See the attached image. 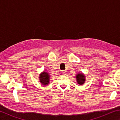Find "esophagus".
Returning <instances> with one entry per match:
<instances>
[{"label":"esophagus","mask_w":120,"mask_h":120,"mask_svg":"<svg viewBox=\"0 0 120 120\" xmlns=\"http://www.w3.org/2000/svg\"><path fill=\"white\" fill-rule=\"evenodd\" d=\"M66 71H64V70H62L61 71V74L62 75H66Z\"/></svg>","instance_id":"esophagus-1"}]
</instances>
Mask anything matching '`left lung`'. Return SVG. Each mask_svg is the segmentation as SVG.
<instances>
[{"mask_svg": "<svg viewBox=\"0 0 120 120\" xmlns=\"http://www.w3.org/2000/svg\"><path fill=\"white\" fill-rule=\"evenodd\" d=\"M76 81L79 85H82L86 81V77L83 73H78L76 76Z\"/></svg>", "mask_w": 120, "mask_h": 120, "instance_id": "1", "label": "left lung"}]
</instances>
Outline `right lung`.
<instances>
[{"label": "right lung", "instance_id": "right-lung-1", "mask_svg": "<svg viewBox=\"0 0 120 120\" xmlns=\"http://www.w3.org/2000/svg\"><path fill=\"white\" fill-rule=\"evenodd\" d=\"M50 75L45 71H43L39 75V80L43 86H47L50 82Z\"/></svg>", "mask_w": 120, "mask_h": 120}]
</instances>
